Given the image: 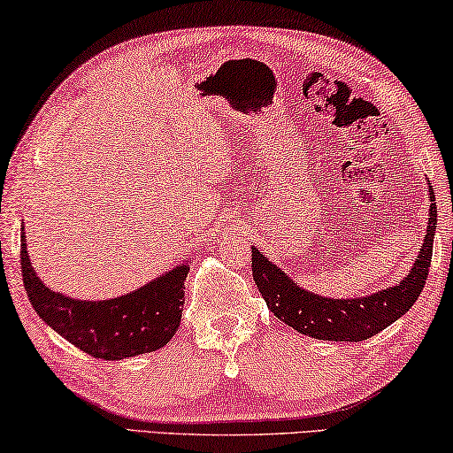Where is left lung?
Here are the masks:
<instances>
[{
	"label": "left lung",
	"instance_id": "8db88e82",
	"mask_svg": "<svg viewBox=\"0 0 453 453\" xmlns=\"http://www.w3.org/2000/svg\"><path fill=\"white\" fill-rule=\"evenodd\" d=\"M429 222L426 234L420 245L418 257L411 274L404 276L395 287L377 290L369 296L357 299H330L296 287L293 278L284 274L274 262H270L256 245L251 247V270L265 305L278 319L305 336L334 342H361L389 324L400 319L423 293L425 280L429 276L433 237L437 225L435 191L429 183Z\"/></svg>",
	"mask_w": 453,
	"mask_h": 453
}]
</instances>
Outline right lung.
<instances>
[{"label": "right lung", "instance_id": "1", "mask_svg": "<svg viewBox=\"0 0 453 453\" xmlns=\"http://www.w3.org/2000/svg\"><path fill=\"white\" fill-rule=\"evenodd\" d=\"M24 288L45 324L86 355L104 361L144 355L163 349L177 334L185 303L189 265L165 272L132 293L104 301H80L55 293L36 276L20 239Z\"/></svg>", "mask_w": 453, "mask_h": 453}]
</instances>
